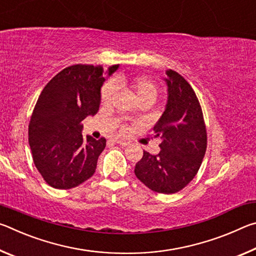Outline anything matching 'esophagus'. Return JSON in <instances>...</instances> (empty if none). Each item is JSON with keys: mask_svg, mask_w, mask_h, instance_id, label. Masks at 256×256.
<instances>
[{"mask_svg": "<svg viewBox=\"0 0 256 256\" xmlns=\"http://www.w3.org/2000/svg\"><path fill=\"white\" fill-rule=\"evenodd\" d=\"M114 142H115V144H120V146H125L128 144V142H125V141H123V140H118V138H116V140H114Z\"/></svg>", "mask_w": 256, "mask_h": 256, "instance_id": "esophagus-1", "label": "esophagus"}]
</instances>
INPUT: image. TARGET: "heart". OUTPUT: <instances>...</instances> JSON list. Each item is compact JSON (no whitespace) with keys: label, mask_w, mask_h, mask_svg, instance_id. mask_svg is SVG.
I'll return each mask as SVG.
<instances>
[{"label":"heart","mask_w":256,"mask_h":256,"mask_svg":"<svg viewBox=\"0 0 256 256\" xmlns=\"http://www.w3.org/2000/svg\"><path fill=\"white\" fill-rule=\"evenodd\" d=\"M115 86H125L136 96L138 104H154L158 96V88L154 82L146 76H118L112 82L102 88V102H110L115 94Z\"/></svg>","instance_id":"obj_1"}]
</instances>
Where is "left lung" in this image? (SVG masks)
I'll return each instance as SVG.
<instances>
[{"mask_svg": "<svg viewBox=\"0 0 256 256\" xmlns=\"http://www.w3.org/2000/svg\"><path fill=\"white\" fill-rule=\"evenodd\" d=\"M166 74V108L154 126L162 150L158 154L144 151L134 174L154 192L172 194L183 190L200 170L206 150V130L192 86L175 71L168 70Z\"/></svg>", "mask_w": 256, "mask_h": 256, "instance_id": "8db88e82", "label": "left lung"}]
</instances>
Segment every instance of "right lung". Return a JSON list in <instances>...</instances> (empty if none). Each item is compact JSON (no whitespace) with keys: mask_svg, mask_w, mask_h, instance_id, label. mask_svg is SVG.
Wrapping results in <instances>:
<instances>
[{"mask_svg":"<svg viewBox=\"0 0 256 256\" xmlns=\"http://www.w3.org/2000/svg\"><path fill=\"white\" fill-rule=\"evenodd\" d=\"M118 66L108 68V76ZM100 66L76 64L58 73L42 89L29 123L34 164L52 188L68 190L89 180L106 138L82 136V120L96 115L105 81Z\"/></svg>","mask_w":256,"mask_h":256,"instance_id":"obj_1","label":"right lung"}]
</instances>
